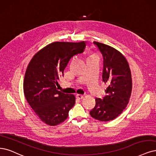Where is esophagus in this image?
Wrapping results in <instances>:
<instances>
[{"mask_svg": "<svg viewBox=\"0 0 156 156\" xmlns=\"http://www.w3.org/2000/svg\"><path fill=\"white\" fill-rule=\"evenodd\" d=\"M76 98L78 100H82L83 98V96L82 94H76Z\"/></svg>", "mask_w": 156, "mask_h": 156, "instance_id": "34e87169", "label": "esophagus"}]
</instances>
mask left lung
<instances>
[{
    "mask_svg": "<svg viewBox=\"0 0 156 156\" xmlns=\"http://www.w3.org/2000/svg\"><path fill=\"white\" fill-rule=\"evenodd\" d=\"M103 56V82L107 83L106 95L95 99L96 105L90 111L93 118L108 122L123 112L129 102L132 93L131 72L127 60L119 51L98 42H94Z\"/></svg>",
    "mask_w": 156,
    "mask_h": 156,
    "instance_id": "1",
    "label": "left lung"
}]
</instances>
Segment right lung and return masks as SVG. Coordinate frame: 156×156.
<instances>
[{
	"instance_id": "1",
	"label": "right lung",
	"mask_w": 156,
	"mask_h": 156,
	"mask_svg": "<svg viewBox=\"0 0 156 156\" xmlns=\"http://www.w3.org/2000/svg\"><path fill=\"white\" fill-rule=\"evenodd\" d=\"M85 47L84 41L55 42L38 51L29 63L23 83L24 96L34 113L45 124L62 123L74 106V95L58 90L57 81L71 58L82 53Z\"/></svg>"
}]
</instances>
